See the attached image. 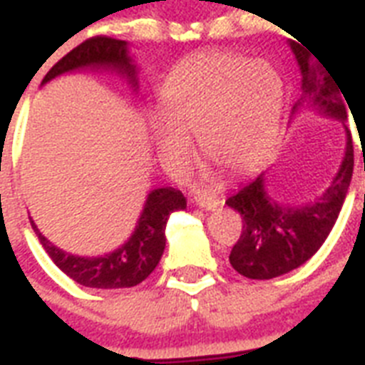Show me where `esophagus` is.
Segmentation results:
<instances>
[{"instance_id":"obj_1","label":"esophagus","mask_w":365,"mask_h":365,"mask_svg":"<svg viewBox=\"0 0 365 365\" xmlns=\"http://www.w3.org/2000/svg\"><path fill=\"white\" fill-rule=\"evenodd\" d=\"M195 202L198 207L204 209H217L218 205H222L220 196L213 189H204V191H198L195 195Z\"/></svg>"}]
</instances>
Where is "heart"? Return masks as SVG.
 Returning a JSON list of instances; mask_svg holds the SVG:
<instances>
[{
    "label": "heart",
    "instance_id": "heart-1",
    "mask_svg": "<svg viewBox=\"0 0 365 365\" xmlns=\"http://www.w3.org/2000/svg\"><path fill=\"white\" fill-rule=\"evenodd\" d=\"M161 112L150 117L152 138L165 160L189 154L187 135L227 169H244L264 156L277 132L283 82L270 66L227 53L183 60L160 91Z\"/></svg>",
    "mask_w": 365,
    "mask_h": 365
}]
</instances>
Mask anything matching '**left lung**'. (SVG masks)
Instances as JSON below:
<instances>
[{
    "label": "left lung",
    "instance_id": "8db88e82",
    "mask_svg": "<svg viewBox=\"0 0 365 365\" xmlns=\"http://www.w3.org/2000/svg\"><path fill=\"white\" fill-rule=\"evenodd\" d=\"M294 55L299 64L301 99L294 104L292 113L305 106H314L319 113L345 121L347 112L338 86L329 69L316 62L305 46L292 42ZM347 132V147L329 189L312 204L303 207L279 205L266 192L264 174L240 185L226 204L242 217V233L230 253L231 266L248 279H274L288 274L309 261L331 233L340 215L345 195L353 176V139Z\"/></svg>",
    "mask_w": 365,
    "mask_h": 365
}]
</instances>
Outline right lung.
<instances>
[{"instance_id":"add662e5","label":"right lung","mask_w":365,"mask_h":365,"mask_svg":"<svg viewBox=\"0 0 365 365\" xmlns=\"http://www.w3.org/2000/svg\"><path fill=\"white\" fill-rule=\"evenodd\" d=\"M82 68L113 69L125 75L132 86H138L135 66L128 56V43L125 40L110 36L88 38L86 42L69 51L64 58H60L47 71L42 84L62 73ZM185 196L178 189L161 187V189L150 191L132 237L121 248L101 257H81V255H73V253L56 248L55 244H51L40 233L33 218L29 220L47 255L73 281L90 288H130L145 281L156 268L163 255L165 240H167L165 239L167 220L170 213L185 209Z\"/></svg>"}]
</instances>
